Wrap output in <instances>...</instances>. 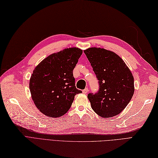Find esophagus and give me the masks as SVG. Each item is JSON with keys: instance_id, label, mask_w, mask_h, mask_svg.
Instances as JSON below:
<instances>
[{"instance_id": "34e87169", "label": "esophagus", "mask_w": 158, "mask_h": 158, "mask_svg": "<svg viewBox=\"0 0 158 158\" xmlns=\"http://www.w3.org/2000/svg\"><path fill=\"white\" fill-rule=\"evenodd\" d=\"M89 91V89L87 87V88H85V89H83V93L84 94H87V92Z\"/></svg>"}]
</instances>
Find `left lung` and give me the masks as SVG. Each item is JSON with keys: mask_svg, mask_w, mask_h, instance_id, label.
<instances>
[{"mask_svg": "<svg viewBox=\"0 0 158 158\" xmlns=\"http://www.w3.org/2000/svg\"><path fill=\"white\" fill-rule=\"evenodd\" d=\"M99 81V89L87 98L97 114L104 118L119 114L134 93V79L119 55L105 48L91 47L84 51Z\"/></svg>", "mask_w": 158, "mask_h": 158, "instance_id": "obj_1", "label": "left lung"}]
</instances>
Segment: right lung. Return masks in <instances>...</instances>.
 Here are the masks:
<instances>
[{"instance_id": "right-lung-1", "label": "right lung", "mask_w": 158, "mask_h": 158, "mask_svg": "<svg viewBox=\"0 0 158 158\" xmlns=\"http://www.w3.org/2000/svg\"><path fill=\"white\" fill-rule=\"evenodd\" d=\"M83 51L64 48L43 59L31 77L29 89L38 110L48 117L59 118L69 110L75 95L82 91L75 87L73 74Z\"/></svg>"}]
</instances>
